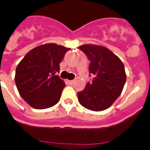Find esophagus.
Wrapping results in <instances>:
<instances>
[{
	"label": "esophagus",
	"mask_w": 150,
	"mask_h": 150,
	"mask_svg": "<svg viewBox=\"0 0 150 150\" xmlns=\"http://www.w3.org/2000/svg\"><path fill=\"white\" fill-rule=\"evenodd\" d=\"M67 82H68L69 84H73L74 83V80H67Z\"/></svg>",
	"instance_id": "34e87169"
}]
</instances>
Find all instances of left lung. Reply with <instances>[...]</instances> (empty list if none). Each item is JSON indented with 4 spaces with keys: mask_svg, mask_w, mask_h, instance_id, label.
I'll use <instances>...</instances> for the list:
<instances>
[{
    "mask_svg": "<svg viewBox=\"0 0 150 150\" xmlns=\"http://www.w3.org/2000/svg\"><path fill=\"white\" fill-rule=\"evenodd\" d=\"M88 56L91 63V83L77 93L79 104L92 111L109 108L121 95L126 81L122 62L109 49L95 44H84L79 47Z\"/></svg>",
    "mask_w": 150,
    "mask_h": 150,
    "instance_id": "left-lung-1",
    "label": "left lung"
}]
</instances>
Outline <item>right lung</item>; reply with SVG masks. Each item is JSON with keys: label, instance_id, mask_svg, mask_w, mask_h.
I'll list each match as a JSON object with an SVG mask.
<instances>
[{"label": "right lung", "instance_id": "obj_1", "mask_svg": "<svg viewBox=\"0 0 150 150\" xmlns=\"http://www.w3.org/2000/svg\"><path fill=\"white\" fill-rule=\"evenodd\" d=\"M69 50L55 43H46L29 51L18 63L16 85L19 95L31 107L46 109L59 101L65 83L56 74Z\"/></svg>", "mask_w": 150, "mask_h": 150}]
</instances>
